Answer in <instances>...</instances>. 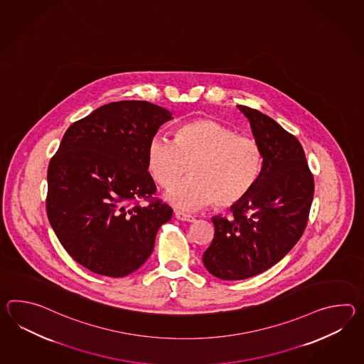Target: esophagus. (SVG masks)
<instances>
[{"instance_id":"34e87169","label":"esophagus","mask_w":364,"mask_h":364,"mask_svg":"<svg viewBox=\"0 0 364 364\" xmlns=\"http://www.w3.org/2000/svg\"><path fill=\"white\" fill-rule=\"evenodd\" d=\"M175 218L183 220V222H194V217L184 214L181 211H175Z\"/></svg>"}]
</instances>
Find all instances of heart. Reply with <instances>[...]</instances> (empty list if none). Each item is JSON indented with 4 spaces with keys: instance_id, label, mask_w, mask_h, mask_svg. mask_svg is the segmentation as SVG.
<instances>
[{
    "instance_id": "b5f03b06",
    "label": "heart",
    "mask_w": 364,
    "mask_h": 364,
    "mask_svg": "<svg viewBox=\"0 0 364 364\" xmlns=\"http://www.w3.org/2000/svg\"><path fill=\"white\" fill-rule=\"evenodd\" d=\"M259 146L209 119L180 127L173 142L150 138L146 167L158 186L178 184L189 167V178L167 198L180 210H196L213 202L222 209L234 206L251 192L261 170Z\"/></svg>"
}]
</instances>
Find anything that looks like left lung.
Here are the masks:
<instances>
[{"mask_svg": "<svg viewBox=\"0 0 364 364\" xmlns=\"http://www.w3.org/2000/svg\"><path fill=\"white\" fill-rule=\"evenodd\" d=\"M237 108L251 124L262 166L251 192L231 206V218H211L215 232L202 261L223 281L251 278L281 261L306 230L315 192L299 141L257 109Z\"/></svg>", "mask_w": 364, "mask_h": 364, "instance_id": "8db88e82", "label": "left lung"}]
</instances>
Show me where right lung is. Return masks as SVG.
I'll use <instances>...</instances> for the list:
<instances>
[{"mask_svg":"<svg viewBox=\"0 0 364 364\" xmlns=\"http://www.w3.org/2000/svg\"><path fill=\"white\" fill-rule=\"evenodd\" d=\"M172 113L145 100L102 105L65 132L48 166L47 215L66 252L97 274L122 278L145 264L172 217L153 198L146 150ZM149 199L139 205L138 199Z\"/></svg>","mask_w":364,"mask_h":364,"instance_id":"right-lung-1","label":"right lung"}]
</instances>
